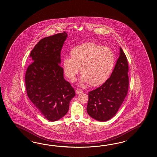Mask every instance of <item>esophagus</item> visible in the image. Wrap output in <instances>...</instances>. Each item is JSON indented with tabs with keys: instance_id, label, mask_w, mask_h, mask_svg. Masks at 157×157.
I'll list each match as a JSON object with an SVG mask.
<instances>
[{
	"instance_id": "1",
	"label": "esophagus",
	"mask_w": 157,
	"mask_h": 157,
	"mask_svg": "<svg viewBox=\"0 0 157 157\" xmlns=\"http://www.w3.org/2000/svg\"><path fill=\"white\" fill-rule=\"evenodd\" d=\"M76 93L77 94H80L81 93H82V90H81V89H77Z\"/></svg>"
}]
</instances>
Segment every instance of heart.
Segmentation results:
<instances>
[{"label": "heart", "mask_w": 157, "mask_h": 157, "mask_svg": "<svg viewBox=\"0 0 157 157\" xmlns=\"http://www.w3.org/2000/svg\"><path fill=\"white\" fill-rule=\"evenodd\" d=\"M71 57L63 60V68L65 76L74 80L77 74L82 73L81 84L88 82L91 86L104 84L110 76L115 64V56L112 50L93 42H89L73 47Z\"/></svg>", "instance_id": "1"}]
</instances>
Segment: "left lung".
Returning a JSON list of instances; mask_svg holds the SVG:
<instances>
[{"label":"left lung","mask_w":157,"mask_h":157,"mask_svg":"<svg viewBox=\"0 0 157 157\" xmlns=\"http://www.w3.org/2000/svg\"><path fill=\"white\" fill-rule=\"evenodd\" d=\"M127 58L122 49L110 78L99 88L89 92L87 113L97 121L105 122L116 114L129 87Z\"/></svg>","instance_id":"left-lung-1"}]
</instances>
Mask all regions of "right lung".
Wrapping results in <instances>:
<instances>
[{
    "label": "right lung",
    "mask_w": 157,
    "mask_h": 157,
    "mask_svg": "<svg viewBox=\"0 0 157 157\" xmlns=\"http://www.w3.org/2000/svg\"><path fill=\"white\" fill-rule=\"evenodd\" d=\"M68 35L60 33L42 39L30 53L31 63L25 73L29 98L49 121L60 120L67 113L75 96L60 66L61 51Z\"/></svg>",
    "instance_id": "obj_1"
}]
</instances>
